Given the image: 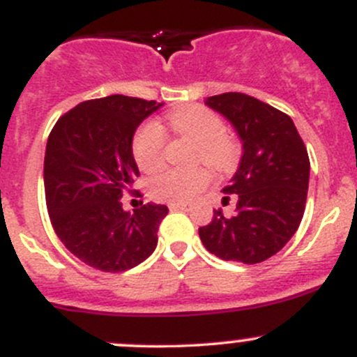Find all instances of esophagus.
Wrapping results in <instances>:
<instances>
[{
	"mask_svg": "<svg viewBox=\"0 0 357 357\" xmlns=\"http://www.w3.org/2000/svg\"><path fill=\"white\" fill-rule=\"evenodd\" d=\"M169 208L171 210H188L190 205L188 204H169Z\"/></svg>",
	"mask_w": 357,
	"mask_h": 357,
	"instance_id": "34e87169",
	"label": "esophagus"
}]
</instances>
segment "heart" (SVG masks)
I'll use <instances>...</instances> for the list:
<instances>
[{"instance_id": "obj_1", "label": "heart", "mask_w": 357, "mask_h": 357, "mask_svg": "<svg viewBox=\"0 0 357 357\" xmlns=\"http://www.w3.org/2000/svg\"><path fill=\"white\" fill-rule=\"evenodd\" d=\"M176 131L197 142L195 160L207 162L219 172H229L238 164L239 147L227 135L224 119L208 107L188 106L169 114ZM167 135L159 121H145L131 142L135 162L145 172L157 171L164 164ZM212 181L207 167L164 169L149 183L150 197L171 204H185L197 197Z\"/></svg>"}]
</instances>
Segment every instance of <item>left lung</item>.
<instances>
[{"mask_svg": "<svg viewBox=\"0 0 357 357\" xmlns=\"http://www.w3.org/2000/svg\"><path fill=\"white\" fill-rule=\"evenodd\" d=\"M205 104L238 131L243 157L222 190L238 198L236 213L224 217L222 210H213L212 222L198 234L222 260L260 264L282 250L301 224L310 157L286 112L241 92L207 97Z\"/></svg>", "mask_w": 357, "mask_h": 357, "instance_id": "obj_1", "label": "left lung"}]
</instances>
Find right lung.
<instances>
[{
    "instance_id": "obj_1",
    "label": "right lung",
    "mask_w": 357,
    "mask_h": 357,
    "mask_svg": "<svg viewBox=\"0 0 357 357\" xmlns=\"http://www.w3.org/2000/svg\"><path fill=\"white\" fill-rule=\"evenodd\" d=\"M162 104L128 96L80 102L51 130L44 190L54 232L78 260L125 272L149 258L166 205L123 210V191L140 176L131 152L138 125Z\"/></svg>"
}]
</instances>
